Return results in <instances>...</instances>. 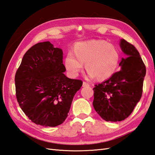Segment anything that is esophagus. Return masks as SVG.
<instances>
[{
  "label": "esophagus",
  "instance_id": "esophagus-1",
  "mask_svg": "<svg viewBox=\"0 0 155 155\" xmlns=\"http://www.w3.org/2000/svg\"><path fill=\"white\" fill-rule=\"evenodd\" d=\"M89 86H90L89 84L87 83V82H83V87H89Z\"/></svg>",
  "mask_w": 155,
  "mask_h": 155
}]
</instances>
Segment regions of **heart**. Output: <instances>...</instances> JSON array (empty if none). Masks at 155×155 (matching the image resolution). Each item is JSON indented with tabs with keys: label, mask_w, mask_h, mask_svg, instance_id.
<instances>
[{
	"label": "heart",
	"mask_w": 155,
	"mask_h": 155,
	"mask_svg": "<svg viewBox=\"0 0 155 155\" xmlns=\"http://www.w3.org/2000/svg\"><path fill=\"white\" fill-rule=\"evenodd\" d=\"M120 62V52L116 45L103 40H92L76 43L73 53L68 52L64 67L71 77H75L83 69L91 78L104 81L113 77Z\"/></svg>",
	"instance_id": "obj_1"
}]
</instances>
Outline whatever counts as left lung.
<instances>
[{
  "mask_svg": "<svg viewBox=\"0 0 155 155\" xmlns=\"http://www.w3.org/2000/svg\"><path fill=\"white\" fill-rule=\"evenodd\" d=\"M120 46L127 55L120 62V70L93 88V107L106 121H121L129 117L143 94L145 65L134 45L122 39Z\"/></svg>",
  "mask_w": 155,
  "mask_h": 155,
  "instance_id": "left-lung-1",
  "label": "left lung"
}]
</instances>
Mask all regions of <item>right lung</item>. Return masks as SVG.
I'll list each match as a JSON object with an SVG mask.
<instances>
[{
  "label": "right lung",
  "instance_id": "1",
  "mask_svg": "<svg viewBox=\"0 0 155 155\" xmlns=\"http://www.w3.org/2000/svg\"><path fill=\"white\" fill-rule=\"evenodd\" d=\"M62 51L50 42H39L26 52L16 72V97L32 123L56 127L65 120L83 81L63 73Z\"/></svg>",
  "mask_w": 155,
  "mask_h": 155
}]
</instances>
